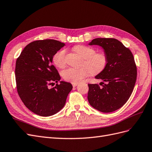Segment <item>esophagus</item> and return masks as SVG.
<instances>
[{"mask_svg": "<svg viewBox=\"0 0 152 152\" xmlns=\"http://www.w3.org/2000/svg\"><path fill=\"white\" fill-rule=\"evenodd\" d=\"M73 87H76L78 85V83H72Z\"/></svg>", "mask_w": 152, "mask_h": 152, "instance_id": "1", "label": "esophagus"}]
</instances>
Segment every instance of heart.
I'll return each mask as SVG.
<instances>
[{
  "mask_svg": "<svg viewBox=\"0 0 152 152\" xmlns=\"http://www.w3.org/2000/svg\"><path fill=\"white\" fill-rule=\"evenodd\" d=\"M73 50L84 59L80 68H68L62 73L63 79L72 83H77L84 79L89 73L97 75L103 72L107 65L108 56L104 51L96 53L93 48L85 45H77L73 47ZM53 62L58 67L63 68L66 65V50H61L54 54Z\"/></svg>",
  "mask_w": 152,
  "mask_h": 152,
  "instance_id": "heart-1",
  "label": "heart"
}]
</instances>
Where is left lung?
<instances>
[{"mask_svg":"<svg viewBox=\"0 0 152 152\" xmlns=\"http://www.w3.org/2000/svg\"><path fill=\"white\" fill-rule=\"evenodd\" d=\"M89 45L102 47L108 56L104 70L95 77L103 82L89 84V104L99 111L108 113L121 108L132 93L137 77V67L130 49L113 38H97ZM104 81L106 82L104 84Z\"/></svg>","mask_w":152,"mask_h":152,"instance_id":"left-lung-1","label":"left lung"}]
</instances>
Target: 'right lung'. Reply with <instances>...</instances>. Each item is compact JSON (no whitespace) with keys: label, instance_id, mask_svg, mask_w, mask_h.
<instances>
[{"label":"right lung","instance_id":"obj_1","mask_svg":"<svg viewBox=\"0 0 152 152\" xmlns=\"http://www.w3.org/2000/svg\"><path fill=\"white\" fill-rule=\"evenodd\" d=\"M65 45L53 39L35 40L27 45L17 58L18 95L27 108L40 116L49 117L61 110L73 88L69 82L58 84L61 77L52 64L54 54ZM54 81L57 85L50 88Z\"/></svg>","mask_w":152,"mask_h":152}]
</instances>
